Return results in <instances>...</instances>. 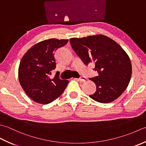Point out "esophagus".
Segmentation results:
<instances>
[{
	"mask_svg": "<svg viewBox=\"0 0 146 146\" xmlns=\"http://www.w3.org/2000/svg\"><path fill=\"white\" fill-rule=\"evenodd\" d=\"M77 79V80H79V81H80L83 82V81H86V77H84V76H81V77H80V78H79V79Z\"/></svg>",
	"mask_w": 146,
	"mask_h": 146,
	"instance_id": "esophagus-1",
	"label": "esophagus"
}]
</instances>
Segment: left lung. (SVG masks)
<instances>
[{
    "label": "left lung",
    "instance_id": "1",
    "mask_svg": "<svg viewBox=\"0 0 146 146\" xmlns=\"http://www.w3.org/2000/svg\"><path fill=\"white\" fill-rule=\"evenodd\" d=\"M71 46L86 65L93 62L98 76L89 79L96 86L90 97L97 102L110 103L126 90L132 76L129 56L114 40L98 35L70 39Z\"/></svg>",
    "mask_w": 146,
    "mask_h": 146
}]
</instances>
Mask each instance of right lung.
Returning <instances> with one entry per match:
<instances>
[{
	"mask_svg": "<svg viewBox=\"0 0 146 146\" xmlns=\"http://www.w3.org/2000/svg\"><path fill=\"white\" fill-rule=\"evenodd\" d=\"M67 42L68 40L55 38L44 40L35 44L23 56L18 70L19 82L34 102L43 105L51 103L67 86L69 81L59 78L58 72L53 79L49 77L56 68L55 52Z\"/></svg>",
	"mask_w": 146,
	"mask_h": 146,
	"instance_id": "1",
	"label": "right lung"
}]
</instances>
